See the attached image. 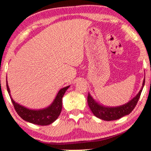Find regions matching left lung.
Here are the masks:
<instances>
[{"label":"left lung","mask_w":151,"mask_h":151,"mask_svg":"<svg viewBox=\"0 0 151 151\" xmlns=\"http://www.w3.org/2000/svg\"><path fill=\"white\" fill-rule=\"evenodd\" d=\"M144 84H145V79L143 80V87H142L139 93L136 95V97H134L132 100L127 102V104L120 106V107H105L103 106H101L98 105L92 99V97H91L89 94H88V96H87V103H88L89 108L93 112L94 115L98 118L104 120H107V121L117 120V119L121 118L123 116L129 115L133 110V109L137 105V102H138L139 98H140Z\"/></svg>","instance_id":"obj_1"}]
</instances>
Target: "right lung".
Returning a JSON list of instances; mask_svg holds the SVG:
<instances>
[{
	"label": "right lung",
	"instance_id": "right-lung-1",
	"mask_svg": "<svg viewBox=\"0 0 151 151\" xmlns=\"http://www.w3.org/2000/svg\"><path fill=\"white\" fill-rule=\"evenodd\" d=\"M7 90L8 94H10V89L8 87V83H6ZM69 86L64 87L59 90L58 92L56 99L54 102L51 104L47 108L40 110H31L23 106L19 105L15 102L14 100L11 97V102L14 105L15 110L18 113L20 117L23 120L31 122V123L36 124L39 125H50L53 122L55 121L60 115V112L62 108V97L67 89ZM11 97V95H10Z\"/></svg>",
	"mask_w": 151,
	"mask_h": 151
}]
</instances>
